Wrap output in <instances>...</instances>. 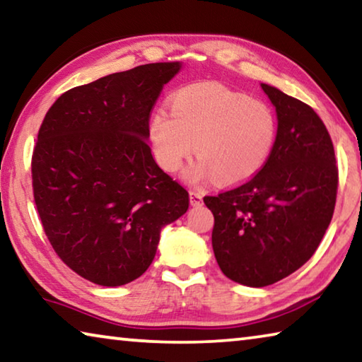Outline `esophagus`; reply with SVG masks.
<instances>
[{
  "label": "esophagus",
  "mask_w": 362,
  "mask_h": 362,
  "mask_svg": "<svg viewBox=\"0 0 362 362\" xmlns=\"http://www.w3.org/2000/svg\"><path fill=\"white\" fill-rule=\"evenodd\" d=\"M189 203H192V206H201L203 204V194H201L199 192H189Z\"/></svg>",
  "instance_id": "obj_1"
}]
</instances>
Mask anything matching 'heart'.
Instances as JSON below:
<instances>
[{"label":"heart","mask_w":362,"mask_h":362,"mask_svg":"<svg viewBox=\"0 0 362 362\" xmlns=\"http://www.w3.org/2000/svg\"><path fill=\"white\" fill-rule=\"evenodd\" d=\"M148 134L156 161L168 173L182 168L193 150L199 159L185 180L216 179L222 185L246 182L260 173L276 145L278 119L262 100L222 84H192L177 90L170 112H153Z\"/></svg>","instance_id":"obj_1"}]
</instances>
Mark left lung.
Listing matches in <instances>:
<instances>
[{
    "instance_id": "1",
    "label": "left lung",
    "mask_w": 362,
    "mask_h": 362,
    "mask_svg": "<svg viewBox=\"0 0 362 362\" xmlns=\"http://www.w3.org/2000/svg\"><path fill=\"white\" fill-rule=\"evenodd\" d=\"M260 86L276 108L272 156L249 182L204 198L216 220L218 267L249 287L278 283L311 259L332 220L339 185L332 140L315 110Z\"/></svg>"
}]
</instances>
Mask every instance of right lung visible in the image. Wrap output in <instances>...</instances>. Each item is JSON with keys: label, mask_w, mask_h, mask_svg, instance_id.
Instances as JSON below:
<instances>
[{"label": "right lung", "mask_w": 362, "mask_h": 362, "mask_svg": "<svg viewBox=\"0 0 362 362\" xmlns=\"http://www.w3.org/2000/svg\"><path fill=\"white\" fill-rule=\"evenodd\" d=\"M180 62L146 64L66 90L33 150L36 209L51 246L90 283L116 287L146 272L163 226L188 211V192L146 144L150 112Z\"/></svg>", "instance_id": "add662e5"}]
</instances>
